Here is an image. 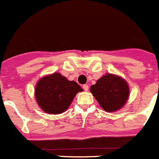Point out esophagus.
<instances>
[{"label": "esophagus", "mask_w": 159, "mask_h": 159, "mask_svg": "<svg viewBox=\"0 0 159 159\" xmlns=\"http://www.w3.org/2000/svg\"><path fill=\"white\" fill-rule=\"evenodd\" d=\"M83 89H84V91H88V90H89V85L88 84L83 85Z\"/></svg>", "instance_id": "1"}]
</instances>
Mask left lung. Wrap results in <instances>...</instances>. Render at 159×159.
<instances>
[{"label":"left lung","mask_w":159,"mask_h":159,"mask_svg":"<svg viewBox=\"0 0 159 159\" xmlns=\"http://www.w3.org/2000/svg\"><path fill=\"white\" fill-rule=\"evenodd\" d=\"M90 92L106 112H115L125 106L130 95L128 82L117 75L107 73L92 85Z\"/></svg>","instance_id":"1"}]
</instances>
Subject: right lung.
Masks as SVG:
<instances>
[{
	"instance_id": "right-lung-1",
	"label": "right lung",
	"mask_w": 159,
	"mask_h": 159,
	"mask_svg": "<svg viewBox=\"0 0 159 159\" xmlns=\"http://www.w3.org/2000/svg\"><path fill=\"white\" fill-rule=\"evenodd\" d=\"M83 89L75 81H70L58 72L48 75L38 80L35 88L36 103L48 114L65 112L79 92Z\"/></svg>"
}]
</instances>
